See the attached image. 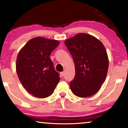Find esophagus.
<instances>
[{
	"label": "esophagus",
	"mask_w": 128,
	"mask_h": 128,
	"mask_svg": "<svg viewBox=\"0 0 128 128\" xmlns=\"http://www.w3.org/2000/svg\"><path fill=\"white\" fill-rule=\"evenodd\" d=\"M60 76H64V72H60Z\"/></svg>",
	"instance_id": "esophagus-1"
}]
</instances>
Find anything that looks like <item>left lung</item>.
I'll return each instance as SVG.
<instances>
[{
    "instance_id": "obj_1",
    "label": "left lung",
    "mask_w": 128,
    "mask_h": 128,
    "mask_svg": "<svg viewBox=\"0 0 128 128\" xmlns=\"http://www.w3.org/2000/svg\"><path fill=\"white\" fill-rule=\"evenodd\" d=\"M64 43L74 62L75 77L69 84L72 92L81 98L96 94L105 81L109 66L103 43L95 36L82 33Z\"/></svg>"
}]
</instances>
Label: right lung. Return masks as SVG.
<instances>
[{
    "mask_svg": "<svg viewBox=\"0 0 128 128\" xmlns=\"http://www.w3.org/2000/svg\"><path fill=\"white\" fill-rule=\"evenodd\" d=\"M59 44L40 36L29 40L19 51L16 68L21 83L30 94L40 98L52 94L60 81L50 56Z\"/></svg>",
    "mask_w": 128,
    "mask_h": 128,
    "instance_id": "add662e5",
    "label": "right lung"
}]
</instances>
